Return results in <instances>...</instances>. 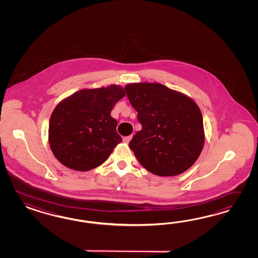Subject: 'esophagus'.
Returning a JSON list of instances; mask_svg holds the SVG:
<instances>
[{
    "label": "esophagus",
    "mask_w": 258,
    "mask_h": 258,
    "mask_svg": "<svg viewBox=\"0 0 258 258\" xmlns=\"http://www.w3.org/2000/svg\"><path fill=\"white\" fill-rule=\"evenodd\" d=\"M132 138H133V135H130V136H125V137H124L123 141H124V143L127 144L130 141L132 140Z\"/></svg>",
    "instance_id": "obj_1"
}]
</instances>
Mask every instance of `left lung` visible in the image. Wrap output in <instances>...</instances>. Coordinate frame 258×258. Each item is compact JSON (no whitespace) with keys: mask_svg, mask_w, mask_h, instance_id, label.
<instances>
[{"mask_svg":"<svg viewBox=\"0 0 258 258\" xmlns=\"http://www.w3.org/2000/svg\"><path fill=\"white\" fill-rule=\"evenodd\" d=\"M125 90L142 125L128 145L139 163L162 177L186 171L204 144L198 105L187 95L160 83H131Z\"/></svg>","mask_w":258,"mask_h":258,"instance_id":"obj_1","label":"left lung"}]
</instances>
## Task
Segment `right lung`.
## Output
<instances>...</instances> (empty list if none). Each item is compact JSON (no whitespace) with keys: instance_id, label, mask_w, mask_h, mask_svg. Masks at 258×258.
<instances>
[{"instance_id":"add662e5","label":"right lung","mask_w":258,"mask_h":258,"mask_svg":"<svg viewBox=\"0 0 258 258\" xmlns=\"http://www.w3.org/2000/svg\"><path fill=\"white\" fill-rule=\"evenodd\" d=\"M125 96L121 86L81 90L59 102L49 122V144L66 167L88 171L99 166L122 142L117 121L110 116Z\"/></svg>"}]
</instances>
